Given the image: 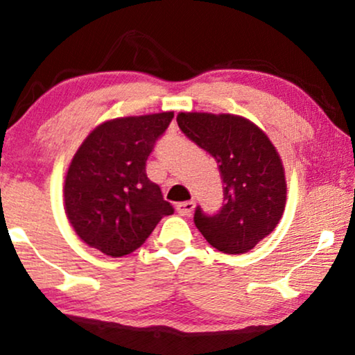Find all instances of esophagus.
I'll list each match as a JSON object with an SVG mask.
<instances>
[{
    "instance_id": "1",
    "label": "esophagus",
    "mask_w": 355,
    "mask_h": 355,
    "mask_svg": "<svg viewBox=\"0 0 355 355\" xmlns=\"http://www.w3.org/2000/svg\"><path fill=\"white\" fill-rule=\"evenodd\" d=\"M195 206H196V202L193 201V200H190V201H183V202H178L177 205V211H178V214L180 216H191V212L195 211Z\"/></svg>"
}]
</instances>
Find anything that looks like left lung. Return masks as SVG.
<instances>
[{"mask_svg": "<svg viewBox=\"0 0 355 355\" xmlns=\"http://www.w3.org/2000/svg\"><path fill=\"white\" fill-rule=\"evenodd\" d=\"M177 121L188 138L216 159L225 185L219 214L196 209L198 230L219 252H250L284 214L287 183L279 153L258 125L234 113L180 112Z\"/></svg>", "mask_w": 355, "mask_h": 355, "instance_id": "left-lung-1", "label": "left lung"}]
</instances>
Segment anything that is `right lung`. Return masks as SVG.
Segmentation results:
<instances>
[{"mask_svg":"<svg viewBox=\"0 0 355 355\" xmlns=\"http://www.w3.org/2000/svg\"><path fill=\"white\" fill-rule=\"evenodd\" d=\"M173 112L118 116L97 125L71 159L64 212L78 237L118 258L133 253L173 207L146 175L155 139Z\"/></svg>","mask_w":355,"mask_h":355,"instance_id":"right-lung-1","label":"right lung"}]
</instances>
